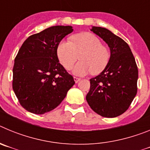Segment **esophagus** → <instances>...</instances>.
Returning a JSON list of instances; mask_svg holds the SVG:
<instances>
[{
    "instance_id": "1",
    "label": "esophagus",
    "mask_w": 150,
    "mask_h": 150,
    "mask_svg": "<svg viewBox=\"0 0 150 150\" xmlns=\"http://www.w3.org/2000/svg\"><path fill=\"white\" fill-rule=\"evenodd\" d=\"M74 81H75V83H77L80 80V79H79V78H77V77H74Z\"/></svg>"
}]
</instances>
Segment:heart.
I'll return each instance as SVG.
<instances>
[{"label": "heart", "mask_w": 150, "mask_h": 150, "mask_svg": "<svg viewBox=\"0 0 150 150\" xmlns=\"http://www.w3.org/2000/svg\"><path fill=\"white\" fill-rule=\"evenodd\" d=\"M57 56L66 70L72 68L79 56L80 62L73 69L75 76H83L92 73L98 74L108 64L110 53L102 46L100 40L91 33L74 35L71 41L62 40L57 47Z\"/></svg>", "instance_id": "1"}]
</instances>
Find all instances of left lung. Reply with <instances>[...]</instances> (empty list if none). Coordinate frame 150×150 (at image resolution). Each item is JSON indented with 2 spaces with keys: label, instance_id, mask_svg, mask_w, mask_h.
Wrapping results in <instances>:
<instances>
[{
  "label": "left lung",
  "instance_id": "left-lung-1",
  "mask_svg": "<svg viewBox=\"0 0 150 150\" xmlns=\"http://www.w3.org/2000/svg\"><path fill=\"white\" fill-rule=\"evenodd\" d=\"M90 30L108 45L110 58L104 70L90 79L88 105L103 117L114 118L128 109L137 95L138 70L129 46L105 28Z\"/></svg>",
  "mask_w": 150,
  "mask_h": 150
}]
</instances>
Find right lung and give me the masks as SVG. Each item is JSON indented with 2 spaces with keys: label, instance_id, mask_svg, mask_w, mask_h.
Here are the masks:
<instances>
[{
  "label": "right lung",
  "instance_id": "obj_1",
  "mask_svg": "<svg viewBox=\"0 0 150 150\" xmlns=\"http://www.w3.org/2000/svg\"><path fill=\"white\" fill-rule=\"evenodd\" d=\"M72 26H52L25 40L14 61L13 88L22 107L44 114L57 107L75 83L59 63L57 47Z\"/></svg>",
  "mask_w": 150,
  "mask_h": 150
}]
</instances>
